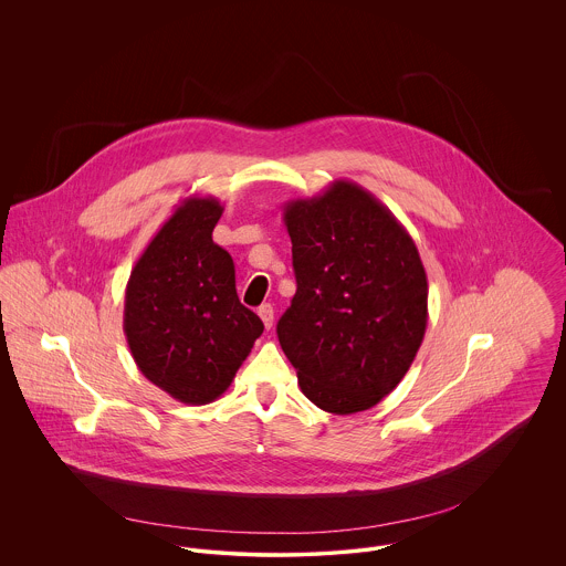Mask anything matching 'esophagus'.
<instances>
[{"label":"esophagus","mask_w":566,"mask_h":566,"mask_svg":"<svg viewBox=\"0 0 566 566\" xmlns=\"http://www.w3.org/2000/svg\"><path fill=\"white\" fill-rule=\"evenodd\" d=\"M256 314H259V318L263 321V326L265 328H270L272 326V323H274V310H272V305H261L259 310H256Z\"/></svg>","instance_id":"1"}]
</instances>
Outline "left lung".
Masks as SVG:
<instances>
[{"label":"left lung","mask_w":566,"mask_h":566,"mask_svg":"<svg viewBox=\"0 0 566 566\" xmlns=\"http://www.w3.org/2000/svg\"><path fill=\"white\" fill-rule=\"evenodd\" d=\"M296 294L276 324L303 395L331 413L388 397L427 328V274L392 211L350 180L290 200Z\"/></svg>","instance_id":"left-lung-1"}]
</instances>
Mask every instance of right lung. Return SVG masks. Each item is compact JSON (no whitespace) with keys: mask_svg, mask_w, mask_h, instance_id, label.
Instances as JSON below:
<instances>
[{"mask_svg":"<svg viewBox=\"0 0 566 566\" xmlns=\"http://www.w3.org/2000/svg\"><path fill=\"white\" fill-rule=\"evenodd\" d=\"M224 207L185 198L135 263L124 333L135 364L171 399L207 405L227 392L263 323L243 307L231 254L213 242Z\"/></svg>","mask_w":566,"mask_h":566,"instance_id":"right-lung-1","label":"right lung"}]
</instances>
